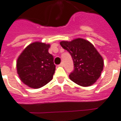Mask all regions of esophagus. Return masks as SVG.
Listing matches in <instances>:
<instances>
[{"instance_id":"obj_1","label":"esophagus","mask_w":121,"mask_h":121,"mask_svg":"<svg viewBox=\"0 0 121 121\" xmlns=\"http://www.w3.org/2000/svg\"><path fill=\"white\" fill-rule=\"evenodd\" d=\"M63 65H63V63H61L58 66L59 67H63Z\"/></svg>"}]
</instances>
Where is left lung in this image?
I'll return each instance as SVG.
<instances>
[{
  "label": "left lung",
  "instance_id": "left-lung-1",
  "mask_svg": "<svg viewBox=\"0 0 121 121\" xmlns=\"http://www.w3.org/2000/svg\"><path fill=\"white\" fill-rule=\"evenodd\" d=\"M60 45L70 54L74 70L69 75L71 81L83 87L93 85L101 75L104 69V60L93 44L78 38L61 41Z\"/></svg>",
  "mask_w": 121,
  "mask_h": 121
}]
</instances>
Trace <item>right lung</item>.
Instances as JSON below:
<instances>
[{"mask_svg":"<svg viewBox=\"0 0 121 121\" xmlns=\"http://www.w3.org/2000/svg\"><path fill=\"white\" fill-rule=\"evenodd\" d=\"M49 44L40 42L30 44L17 60L16 68L21 81L30 87L37 89L52 79L56 66L49 53Z\"/></svg>","mask_w":121,"mask_h":121,"instance_id":"obj_1","label":"right lung"}]
</instances>
